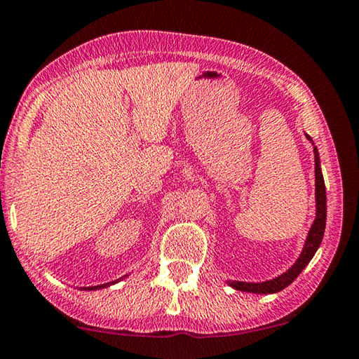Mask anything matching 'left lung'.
<instances>
[{
    "label": "left lung",
    "mask_w": 359,
    "mask_h": 359,
    "mask_svg": "<svg viewBox=\"0 0 359 359\" xmlns=\"http://www.w3.org/2000/svg\"><path fill=\"white\" fill-rule=\"evenodd\" d=\"M309 140L312 138L307 135ZM313 153H316V198H317V217L313 221L312 229L307 235L306 246L301 252L299 259L297 263L284 273L279 278L273 280L260 282V284H249V282H230V285L236 288V290L241 292H250V293H276L284 290L287 285H290L292 282L298 278L299 273L306 268L307 263L311 262L313 254L317 252V249L322 243V238L325 233V224H326V191H325V181L322 175V168H320V159H318V151L313 148Z\"/></svg>",
    "instance_id": "1"
}]
</instances>
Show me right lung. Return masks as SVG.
I'll return each instance as SVG.
<instances>
[{
    "instance_id": "add662e5",
    "label": "right lung",
    "mask_w": 359,
    "mask_h": 359,
    "mask_svg": "<svg viewBox=\"0 0 359 359\" xmlns=\"http://www.w3.org/2000/svg\"><path fill=\"white\" fill-rule=\"evenodd\" d=\"M109 284H105V285H97V287H88V290H97V288H102V287H107Z\"/></svg>"
}]
</instances>
